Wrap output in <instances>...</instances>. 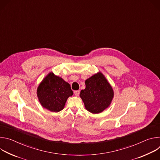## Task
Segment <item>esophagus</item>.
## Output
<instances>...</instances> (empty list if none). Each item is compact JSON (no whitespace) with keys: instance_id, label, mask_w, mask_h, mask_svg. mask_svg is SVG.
<instances>
[{"instance_id":"obj_1","label":"esophagus","mask_w":160,"mask_h":160,"mask_svg":"<svg viewBox=\"0 0 160 160\" xmlns=\"http://www.w3.org/2000/svg\"><path fill=\"white\" fill-rule=\"evenodd\" d=\"M74 94L76 96H78L80 94V90H75L74 92Z\"/></svg>"}]
</instances>
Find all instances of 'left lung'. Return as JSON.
Returning a JSON list of instances; mask_svg holds the SVG:
<instances>
[{"label": "left lung", "mask_w": 160, "mask_h": 160, "mask_svg": "<svg viewBox=\"0 0 160 160\" xmlns=\"http://www.w3.org/2000/svg\"><path fill=\"white\" fill-rule=\"evenodd\" d=\"M85 85V88L81 90L80 97L88 111L98 114L110 106L114 97V91L101 72H99L87 78Z\"/></svg>", "instance_id": "left-lung-1"}]
</instances>
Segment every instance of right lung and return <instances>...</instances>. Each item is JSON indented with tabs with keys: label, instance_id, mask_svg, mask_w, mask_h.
Segmentation results:
<instances>
[{
	"label": "right lung",
	"instance_id": "right-lung-1",
	"mask_svg": "<svg viewBox=\"0 0 160 160\" xmlns=\"http://www.w3.org/2000/svg\"><path fill=\"white\" fill-rule=\"evenodd\" d=\"M37 94L43 108L57 112L63 109L68 98L73 92L69 83L50 72L38 85Z\"/></svg>",
	"mask_w": 160,
	"mask_h": 160
}]
</instances>
